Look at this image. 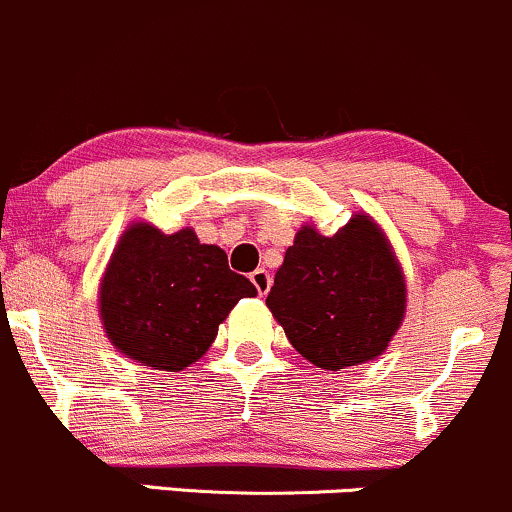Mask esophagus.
I'll list each match as a JSON object with an SVG mask.
<instances>
[{
	"label": "esophagus",
	"mask_w": 512,
	"mask_h": 512,
	"mask_svg": "<svg viewBox=\"0 0 512 512\" xmlns=\"http://www.w3.org/2000/svg\"><path fill=\"white\" fill-rule=\"evenodd\" d=\"M251 283H254L258 295H268V290H271V273H268L266 268H256V271L251 273Z\"/></svg>",
	"instance_id": "esophagus-1"
}]
</instances>
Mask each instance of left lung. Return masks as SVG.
<instances>
[{
  "label": "left lung",
  "instance_id": "obj_1",
  "mask_svg": "<svg viewBox=\"0 0 512 512\" xmlns=\"http://www.w3.org/2000/svg\"><path fill=\"white\" fill-rule=\"evenodd\" d=\"M266 304L302 358L336 372L387 348L404 319L406 285L380 227L355 215L333 237L302 227Z\"/></svg>",
  "mask_w": 512,
  "mask_h": 512
}]
</instances>
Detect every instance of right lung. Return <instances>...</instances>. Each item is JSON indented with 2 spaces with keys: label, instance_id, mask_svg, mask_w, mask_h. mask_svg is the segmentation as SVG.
I'll return each instance as SVG.
<instances>
[{
  "label": "right lung",
  "instance_id": "obj_1",
  "mask_svg": "<svg viewBox=\"0 0 512 512\" xmlns=\"http://www.w3.org/2000/svg\"><path fill=\"white\" fill-rule=\"evenodd\" d=\"M254 295L225 251L200 244L193 229L162 234L132 225L103 275L101 319L120 353L179 372L203 358L234 304Z\"/></svg>",
  "mask_w": 512,
  "mask_h": 512
}]
</instances>
